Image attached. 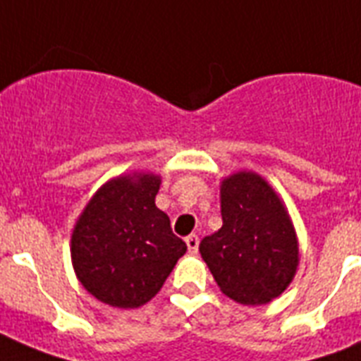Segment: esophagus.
Instances as JSON below:
<instances>
[{
    "label": "esophagus",
    "mask_w": 361,
    "mask_h": 361,
    "mask_svg": "<svg viewBox=\"0 0 361 361\" xmlns=\"http://www.w3.org/2000/svg\"><path fill=\"white\" fill-rule=\"evenodd\" d=\"M185 243H187V249L191 255H197L198 251V236L197 234H191V236L185 238Z\"/></svg>",
    "instance_id": "obj_1"
}]
</instances>
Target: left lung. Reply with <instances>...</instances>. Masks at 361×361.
<instances>
[{"label":"left lung","mask_w":361,"mask_h":361,"mask_svg":"<svg viewBox=\"0 0 361 361\" xmlns=\"http://www.w3.org/2000/svg\"><path fill=\"white\" fill-rule=\"evenodd\" d=\"M223 226L200 241V255L223 294L264 305L290 286L300 264L296 228L283 198L252 170L221 180Z\"/></svg>","instance_id":"8db88e82"}]
</instances>
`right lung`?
<instances>
[{
  "mask_svg": "<svg viewBox=\"0 0 361 361\" xmlns=\"http://www.w3.org/2000/svg\"><path fill=\"white\" fill-rule=\"evenodd\" d=\"M161 176L144 170L99 187L71 234L76 279L99 302L135 309L147 303L187 251L169 215L155 206Z\"/></svg>",
  "mask_w": 361,
  "mask_h": 361,
  "instance_id": "add662e5",
  "label": "right lung"
}]
</instances>
